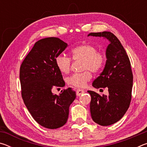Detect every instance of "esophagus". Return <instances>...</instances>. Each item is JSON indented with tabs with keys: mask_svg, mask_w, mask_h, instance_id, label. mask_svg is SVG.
Masks as SVG:
<instances>
[{
	"mask_svg": "<svg viewBox=\"0 0 147 147\" xmlns=\"http://www.w3.org/2000/svg\"><path fill=\"white\" fill-rule=\"evenodd\" d=\"M84 93V89H78L76 90V95L77 96H80L82 94H83Z\"/></svg>",
	"mask_w": 147,
	"mask_h": 147,
	"instance_id": "1",
	"label": "esophagus"
}]
</instances>
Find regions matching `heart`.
I'll return each mask as SVG.
<instances>
[{"label":"heart","instance_id":"heart-1","mask_svg":"<svg viewBox=\"0 0 147 147\" xmlns=\"http://www.w3.org/2000/svg\"><path fill=\"white\" fill-rule=\"evenodd\" d=\"M71 58L74 61H82L80 73H74L66 78V82L69 85L76 88H83L88 82L91 79L92 74L98 73L102 69L105 63V56L101 51H97L95 46L91 44H82L74 47L71 51ZM71 58L63 54L56 58L55 63L57 68L61 73L67 74L71 71Z\"/></svg>","mask_w":147,"mask_h":147}]
</instances>
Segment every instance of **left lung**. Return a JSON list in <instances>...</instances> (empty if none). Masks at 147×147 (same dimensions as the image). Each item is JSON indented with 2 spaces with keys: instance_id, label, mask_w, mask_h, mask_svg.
<instances>
[{
  "instance_id": "1",
  "label": "left lung",
  "mask_w": 147,
  "mask_h": 147,
  "mask_svg": "<svg viewBox=\"0 0 147 147\" xmlns=\"http://www.w3.org/2000/svg\"><path fill=\"white\" fill-rule=\"evenodd\" d=\"M89 36L103 37L110 42L106 49L104 70L92 84L96 89L107 88L109 94L88 91L91 97L92 119L99 125L109 126L120 120L130 106L133 86L130 61L120 41L111 32H92Z\"/></svg>"
}]
</instances>
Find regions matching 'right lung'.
<instances>
[{"mask_svg":"<svg viewBox=\"0 0 147 147\" xmlns=\"http://www.w3.org/2000/svg\"><path fill=\"white\" fill-rule=\"evenodd\" d=\"M67 47L58 38L41 39L34 44L20 67L21 96L32 117L41 126L56 129L67 123L76 92L69 88L59 95L53 89L65 86L56 58Z\"/></svg>","mask_w":147,"mask_h":147,"instance_id":"1","label":"right lung"}]
</instances>
